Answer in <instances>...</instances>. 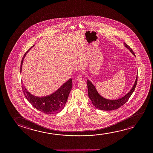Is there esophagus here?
<instances>
[{"label": "esophagus", "mask_w": 153, "mask_h": 153, "mask_svg": "<svg viewBox=\"0 0 153 153\" xmlns=\"http://www.w3.org/2000/svg\"><path fill=\"white\" fill-rule=\"evenodd\" d=\"M82 79V75L78 76L77 77V80L78 81H80Z\"/></svg>", "instance_id": "34e87169"}]
</instances>
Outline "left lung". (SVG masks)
Masks as SVG:
<instances>
[{
    "instance_id": "8db88e82",
    "label": "left lung",
    "mask_w": 153,
    "mask_h": 153,
    "mask_svg": "<svg viewBox=\"0 0 153 153\" xmlns=\"http://www.w3.org/2000/svg\"><path fill=\"white\" fill-rule=\"evenodd\" d=\"M124 43V45L126 48H128L130 52L132 53L134 56L135 55L132 49L130 48V46L127 44ZM137 82V76H136V80L135 82L134 85L133 86L131 90L127 94L123 97L117 100H109L107 99L103 98L99 94L98 92L97 91L96 89L92 82L89 80L87 82V84L88 86V94L89 98L92 102V103L96 108L104 111H111L115 109L119 108L120 107L122 106L125 104L127 101L130 98V97L132 95L133 92H134L135 88L136 87Z\"/></svg>"
}]
</instances>
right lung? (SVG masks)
Listing matches in <instances>:
<instances>
[{"instance_id": "right-lung-1", "label": "right lung", "mask_w": 153, "mask_h": 153, "mask_svg": "<svg viewBox=\"0 0 153 153\" xmlns=\"http://www.w3.org/2000/svg\"><path fill=\"white\" fill-rule=\"evenodd\" d=\"M28 51L29 50L25 53L22 59L20 72L22 70L23 59ZM21 83H23L22 81ZM72 79L71 78L53 94L44 97L34 96L27 91L23 85H22V88L25 96L33 107L45 114H54L59 113L64 109L72 88Z\"/></svg>"}]
</instances>
